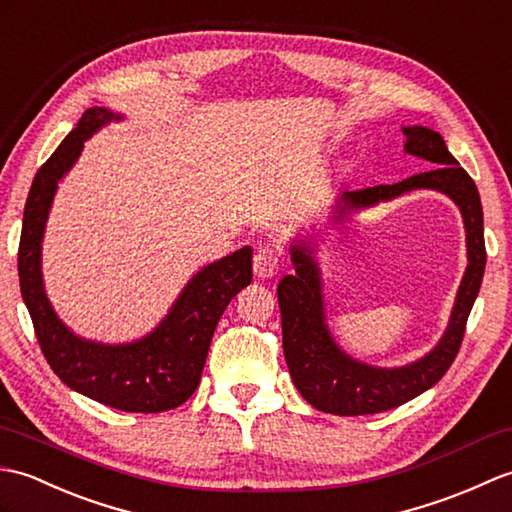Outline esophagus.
<instances>
[{
    "label": "esophagus",
    "mask_w": 512,
    "mask_h": 512,
    "mask_svg": "<svg viewBox=\"0 0 512 512\" xmlns=\"http://www.w3.org/2000/svg\"><path fill=\"white\" fill-rule=\"evenodd\" d=\"M280 254L276 247L265 245V247H258V252L254 254V274L256 278H274L278 271H280Z\"/></svg>",
    "instance_id": "1"
}]
</instances>
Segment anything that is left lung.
<instances>
[{"label":"left lung","instance_id":"8db88e82","mask_svg":"<svg viewBox=\"0 0 512 512\" xmlns=\"http://www.w3.org/2000/svg\"><path fill=\"white\" fill-rule=\"evenodd\" d=\"M405 151L438 164L434 170L407 177L399 184H381L350 190L337 206V221L350 210L394 199L416 188H434L445 192L460 206L467 227L469 267L453 306L451 322L440 344L427 357L405 368L381 370L366 366L344 355L333 342L324 322L320 293V274L311 252L304 245H293L295 276H285L278 285V304L282 317V350L295 388L315 410L337 416L379 414L399 407L414 396L436 385L451 368L462 346L467 320L482 285L486 247L480 192L456 157L447 149L442 135L425 127H405Z\"/></svg>","mask_w":512,"mask_h":512}]
</instances>
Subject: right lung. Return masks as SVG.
Returning a JSON list of instances; mask_svg holds the SVG:
<instances>
[{
	"mask_svg": "<svg viewBox=\"0 0 512 512\" xmlns=\"http://www.w3.org/2000/svg\"><path fill=\"white\" fill-rule=\"evenodd\" d=\"M118 118L109 109H87L34 175L19 238V287L43 357L67 388L122 412L155 414L175 410L195 394L225 306L252 282V249L243 247L201 269L166 320L140 342L102 346L67 331L43 291V227L56 184L81 155L83 142Z\"/></svg>",
	"mask_w": 512,
	"mask_h": 512,
	"instance_id": "add662e5",
	"label": "right lung"
}]
</instances>
